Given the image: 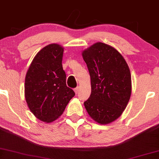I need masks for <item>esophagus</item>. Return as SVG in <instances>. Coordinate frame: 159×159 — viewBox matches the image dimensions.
<instances>
[{"label":"esophagus","mask_w":159,"mask_h":159,"mask_svg":"<svg viewBox=\"0 0 159 159\" xmlns=\"http://www.w3.org/2000/svg\"><path fill=\"white\" fill-rule=\"evenodd\" d=\"M78 91H79V87H76V89H74V92H75L76 94H77Z\"/></svg>","instance_id":"1"}]
</instances>
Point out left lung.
<instances>
[{
    "mask_svg": "<svg viewBox=\"0 0 159 159\" xmlns=\"http://www.w3.org/2000/svg\"><path fill=\"white\" fill-rule=\"evenodd\" d=\"M91 76V93L84 102L95 122L109 124L122 115L131 97V74L124 57L113 47L97 42L82 53Z\"/></svg>",
    "mask_w": 159,
    "mask_h": 159,
    "instance_id": "obj_1",
    "label": "left lung"
}]
</instances>
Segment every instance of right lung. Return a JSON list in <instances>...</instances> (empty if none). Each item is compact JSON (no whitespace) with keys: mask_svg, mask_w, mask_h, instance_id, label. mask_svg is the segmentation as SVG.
Masks as SVG:
<instances>
[{"mask_svg":"<svg viewBox=\"0 0 159 159\" xmlns=\"http://www.w3.org/2000/svg\"><path fill=\"white\" fill-rule=\"evenodd\" d=\"M63 52L64 48L58 44L45 46L33 58L26 74V102L31 112L43 122L59 118L75 95L66 85Z\"/></svg>","mask_w":159,"mask_h":159,"instance_id":"obj_1","label":"right lung"}]
</instances>
